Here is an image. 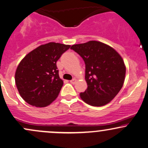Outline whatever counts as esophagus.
Returning <instances> with one entry per match:
<instances>
[{"instance_id": "34e87169", "label": "esophagus", "mask_w": 148, "mask_h": 148, "mask_svg": "<svg viewBox=\"0 0 148 148\" xmlns=\"http://www.w3.org/2000/svg\"><path fill=\"white\" fill-rule=\"evenodd\" d=\"M70 82L71 83V84H74L76 82V79H75V78H73V79H71V80L70 81Z\"/></svg>"}]
</instances>
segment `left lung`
Returning <instances> with one entry per match:
<instances>
[{
    "mask_svg": "<svg viewBox=\"0 0 148 148\" xmlns=\"http://www.w3.org/2000/svg\"><path fill=\"white\" fill-rule=\"evenodd\" d=\"M71 49L85 63L87 88L80 93L81 98L95 107L107 105L124 83L126 69L122 57L112 47L96 41L73 45Z\"/></svg>",
    "mask_w": 148,
    "mask_h": 148,
    "instance_id": "8db88e82",
    "label": "left lung"
}]
</instances>
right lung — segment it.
I'll list each match as a JSON object with an SVG mask.
<instances>
[{"instance_id":"1","label":"right lung","mask_w":148,"mask_h":148,"mask_svg":"<svg viewBox=\"0 0 148 148\" xmlns=\"http://www.w3.org/2000/svg\"><path fill=\"white\" fill-rule=\"evenodd\" d=\"M69 45L50 42L27 54L18 64L15 82L21 96L36 107L49 105L63 86L57 62L70 48Z\"/></svg>"}]
</instances>
